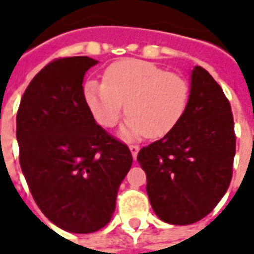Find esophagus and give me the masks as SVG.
<instances>
[{
  "mask_svg": "<svg viewBox=\"0 0 254 254\" xmlns=\"http://www.w3.org/2000/svg\"><path fill=\"white\" fill-rule=\"evenodd\" d=\"M129 149H130V152H132L133 159H136V158H137L138 149H140V147H138V145H136V144H132V145H129Z\"/></svg>",
  "mask_w": 254,
  "mask_h": 254,
  "instance_id": "34e87169",
  "label": "esophagus"
}]
</instances>
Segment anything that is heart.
Returning a JSON list of instances; mask_svg holds the SVG:
<instances>
[{
	"instance_id": "heart-1",
	"label": "heart",
	"mask_w": 254,
	"mask_h": 254,
	"mask_svg": "<svg viewBox=\"0 0 254 254\" xmlns=\"http://www.w3.org/2000/svg\"><path fill=\"white\" fill-rule=\"evenodd\" d=\"M84 98L100 125L114 127L127 109L122 136L156 138L170 132L185 114L190 85L181 74L154 64L122 60L107 66L102 83L84 84Z\"/></svg>"
}]
</instances>
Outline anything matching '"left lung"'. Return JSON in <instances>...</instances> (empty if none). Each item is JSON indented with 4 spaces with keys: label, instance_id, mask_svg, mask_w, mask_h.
I'll use <instances>...</instances> for the list:
<instances>
[{
    "label": "left lung",
    "instance_id": "left-lung-1",
    "mask_svg": "<svg viewBox=\"0 0 254 254\" xmlns=\"http://www.w3.org/2000/svg\"><path fill=\"white\" fill-rule=\"evenodd\" d=\"M234 155L229 99L212 76L196 66L185 114L165 137L137 155L155 213L178 226L207 216L229 189Z\"/></svg>",
    "mask_w": 254,
    "mask_h": 254
}]
</instances>
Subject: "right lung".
Instances as JSON below:
<instances>
[{"instance_id": "right-lung-1", "label": "right lung", "mask_w": 254, "mask_h": 254, "mask_svg": "<svg viewBox=\"0 0 254 254\" xmlns=\"http://www.w3.org/2000/svg\"><path fill=\"white\" fill-rule=\"evenodd\" d=\"M89 57L57 58L31 80L16 116L21 171L36 205L60 229L88 234L110 222L132 166L127 144L98 125L85 102Z\"/></svg>"}]
</instances>
